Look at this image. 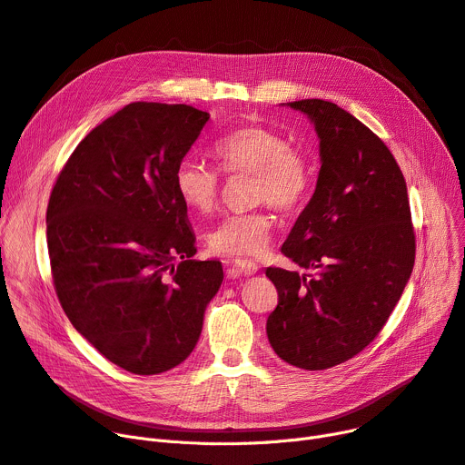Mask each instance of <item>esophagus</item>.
<instances>
[{
  "label": "esophagus",
  "mask_w": 465,
  "mask_h": 465,
  "mask_svg": "<svg viewBox=\"0 0 465 465\" xmlns=\"http://www.w3.org/2000/svg\"><path fill=\"white\" fill-rule=\"evenodd\" d=\"M227 276L229 278H240V276H253L259 270V264L253 261L245 259H232L227 262Z\"/></svg>",
  "instance_id": "obj_1"
}]
</instances>
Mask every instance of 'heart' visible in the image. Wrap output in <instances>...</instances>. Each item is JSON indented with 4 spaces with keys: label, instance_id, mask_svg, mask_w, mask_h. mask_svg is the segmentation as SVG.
Listing matches in <instances>:
<instances>
[{
    "label": "heart",
    "instance_id": "1",
    "mask_svg": "<svg viewBox=\"0 0 465 465\" xmlns=\"http://www.w3.org/2000/svg\"><path fill=\"white\" fill-rule=\"evenodd\" d=\"M217 167L225 174L250 173V201L270 203L282 212L296 210L312 189L306 157L291 148L285 136L262 125L236 129L212 146ZM178 199L191 210L208 213L220 199V173L193 157H183L174 171ZM274 220L264 208L225 215L208 232L210 250L227 257H259L266 252Z\"/></svg>",
    "mask_w": 465,
    "mask_h": 465
}]
</instances>
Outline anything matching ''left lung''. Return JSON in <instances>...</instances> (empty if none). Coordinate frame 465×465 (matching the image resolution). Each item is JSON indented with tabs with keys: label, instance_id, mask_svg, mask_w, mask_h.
Instances as JSON below:
<instances>
[{
	"label": "left lung",
	"instance_id": "obj_1",
	"mask_svg": "<svg viewBox=\"0 0 465 465\" xmlns=\"http://www.w3.org/2000/svg\"><path fill=\"white\" fill-rule=\"evenodd\" d=\"M319 136L315 193L282 253L315 276L266 268L278 289L266 334L285 362L326 370L368 347L411 278L415 229L405 178L387 144L336 103H287Z\"/></svg>",
	"mask_w": 465,
	"mask_h": 465
}]
</instances>
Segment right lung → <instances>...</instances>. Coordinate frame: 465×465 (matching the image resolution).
Here are the masks:
<instances>
[{
  "mask_svg": "<svg viewBox=\"0 0 465 465\" xmlns=\"http://www.w3.org/2000/svg\"><path fill=\"white\" fill-rule=\"evenodd\" d=\"M210 114L136 101L92 129L64 165L46 208L54 289L74 329L104 359L155 375L195 349L223 282L195 261L174 171Z\"/></svg>",
  "mask_w": 465,
  "mask_h": 465,
  "instance_id": "right-lung-1",
  "label": "right lung"
}]
</instances>
